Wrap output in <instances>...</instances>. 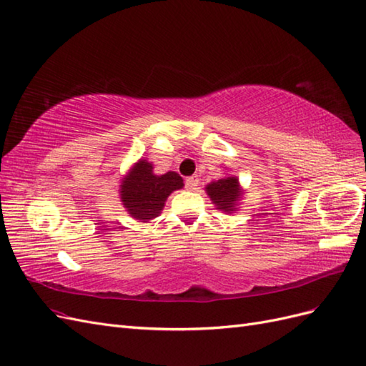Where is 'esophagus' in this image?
<instances>
[{
  "instance_id": "34e87169",
  "label": "esophagus",
  "mask_w": 366,
  "mask_h": 366,
  "mask_svg": "<svg viewBox=\"0 0 366 366\" xmlns=\"http://www.w3.org/2000/svg\"><path fill=\"white\" fill-rule=\"evenodd\" d=\"M197 184H199V177H197V176H190V177H187V179H185L187 190H192V192L196 190Z\"/></svg>"
}]
</instances>
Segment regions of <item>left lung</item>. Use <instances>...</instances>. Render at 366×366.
<instances>
[{
	"mask_svg": "<svg viewBox=\"0 0 366 366\" xmlns=\"http://www.w3.org/2000/svg\"><path fill=\"white\" fill-rule=\"evenodd\" d=\"M207 194L216 205L217 210L232 213L236 210L237 202L242 197V189L236 176L222 177V179L210 182L205 187Z\"/></svg>",
	"mask_w": 366,
	"mask_h": 366,
	"instance_id": "obj_1",
	"label": "left lung"
}]
</instances>
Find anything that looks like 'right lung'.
I'll return each mask as SVG.
<instances>
[{
  "label": "right lung",
  "mask_w": 366,
  "mask_h": 366,
  "mask_svg": "<svg viewBox=\"0 0 366 366\" xmlns=\"http://www.w3.org/2000/svg\"><path fill=\"white\" fill-rule=\"evenodd\" d=\"M182 187V177L176 172L154 174L153 164L147 159H139L122 179L119 196L132 217L139 222H147L159 216L167 197Z\"/></svg>",
  "instance_id": "1"
}]
</instances>
